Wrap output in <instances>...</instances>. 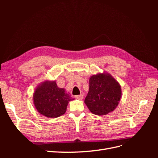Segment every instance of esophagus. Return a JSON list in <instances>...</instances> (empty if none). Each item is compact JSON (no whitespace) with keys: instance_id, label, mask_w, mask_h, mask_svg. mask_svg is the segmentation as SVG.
I'll return each mask as SVG.
<instances>
[{"instance_id":"34e87169","label":"esophagus","mask_w":158,"mask_h":158,"mask_svg":"<svg viewBox=\"0 0 158 158\" xmlns=\"http://www.w3.org/2000/svg\"><path fill=\"white\" fill-rule=\"evenodd\" d=\"M84 98V95L83 94H80V95H75V98L78 99H82Z\"/></svg>"}]
</instances>
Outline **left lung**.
<instances>
[{
	"mask_svg": "<svg viewBox=\"0 0 158 158\" xmlns=\"http://www.w3.org/2000/svg\"><path fill=\"white\" fill-rule=\"evenodd\" d=\"M89 92L84 103L96 115H106L118 106L121 98V87L113 76L107 73H98L89 80Z\"/></svg>",
	"mask_w": 158,
	"mask_h": 158,
	"instance_id": "1",
	"label": "left lung"
}]
</instances>
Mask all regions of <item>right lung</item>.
<instances>
[{"instance_id": "1", "label": "right lung", "mask_w": 158, "mask_h": 158, "mask_svg": "<svg viewBox=\"0 0 158 158\" xmlns=\"http://www.w3.org/2000/svg\"><path fill=\"white\" fill-rule=\"evenodd\" d=\"M70 98L64 88H59L56 81L45 80L37 85L33 95L37 111L48 118H56L66 111Z\"/></svg>"}]
</instances>
